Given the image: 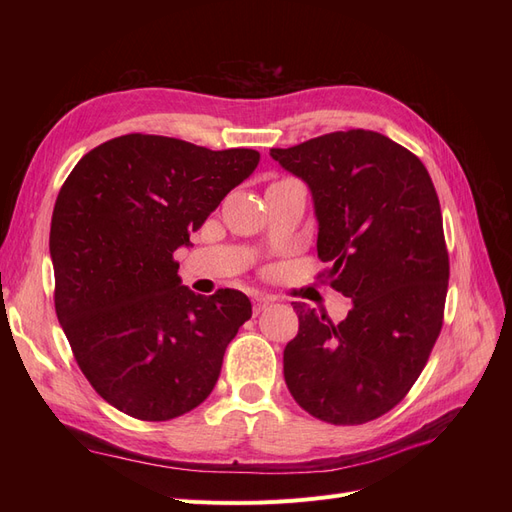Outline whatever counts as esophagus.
Instances as JSON below:
<instances>
[{
	"label": "esophagus",
	"instance_id": "1",
	"mask_svg": "<svg viewBox=\"0 0 512 512\" xmlns=\"http://www.w3.org/2000/svg\"><path fill=\"white\" fill-rule=\"evenodd\" d=\"M267 305H269V301L265 299V297H254L252 299V309H254V316H258L262 309H267Z\"/></svg>",
	"mask_w": 512,
	"mask_h": 512
}]
</instances>
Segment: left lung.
<instances>
[{
    "label": "left lung",
    "instance_id": "left-lung-1",
    "mask_svg": "<svg viewBox=\"0 0 512 512\" xmlns=\"http://www.w3.org/2000/svg\"><path fill=\"white\" fill-rule=\"evenodd\" d=\"M269 156L312 192L318 258L331 265L324 280L352 301L339 324L292 303L288 391L320 421H374L406 397L442 329L448 254L436 188L414 153L371 130Z\"/></svg>",
    "mask_w": 512,
    "mask_h": 512
}]
</instances>
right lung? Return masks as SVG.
Segmentation results:
<instances>
[{"label":"right lung","mask_w":512,"mask_h":512,"mask_svg":"<svg viewBox=\"0 0 512 512\" xmlns=\"http://www.w3.org/2000/svg\"><path fill=\"white\" fill-rule=\"evenodd\" d=\"M258 160L254 149L126 134L91 149L59 190L55 312L85 378L123 414L170 421L218 382L252 303L230 288L192 292L173 254Z\"/></svg>","instance_id":"add662e5"}]
</instances>
